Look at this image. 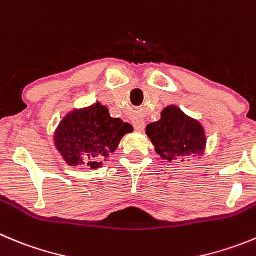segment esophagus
Returning <instances> with one entry per match:
<instances>
[{
  "label": "esophagus",
  "instance_id": "34e87169",
  "mask_svg": "<svg viewBox=\"0 0 256 256\" xmlns=\"http://www.w3.org/2000/svg\"><path fill=\"white\" fill-rule=\"evenodd\" d=\"M133 126L137 130H144V119H134L133 120Z\"/></svg>",
  "mask_w": 256,
  "mask_h": 256
}]
</instances>
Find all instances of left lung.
I'll list each match as a JSON object with an SVG mask.
<instances>
[{
	"label": "left lung",
	"instance_id": "8db88e82",
	"mask_svg": "<svg viewBox=\"0 0 256 256\" xmlns=\"http://www.w3.org/2000/svg\"><path fill=\"white\" fill-rule=\"evenodd\" d=\"M146 134L162 160L171 162L180 157L204 154L207 144L204 128L176 105L166 106L161 112L160 120L147 126Z\"/></svg>",
	"mask_w": 256,
	"mask_h": 256
}]
</instances>
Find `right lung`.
<instances>
[{
	"mask_svg": "<svg viewBox=\"0 0 256 256\" xmlns=\"http://www.w3.org/2000/svg\"><path fill=\"white\" fill-rule=\"evenodd\" d=\"M130 132L133 126L130 123L112 118L106 106L95 102L74 109L62 119L54 133V146L67 165L95 170Z\"/></svg>",
	"mask_w": 256,
	"mask_h": 256,
	"instance_id": "add662e5",
	"label": "right lung"
}]
</instances>
